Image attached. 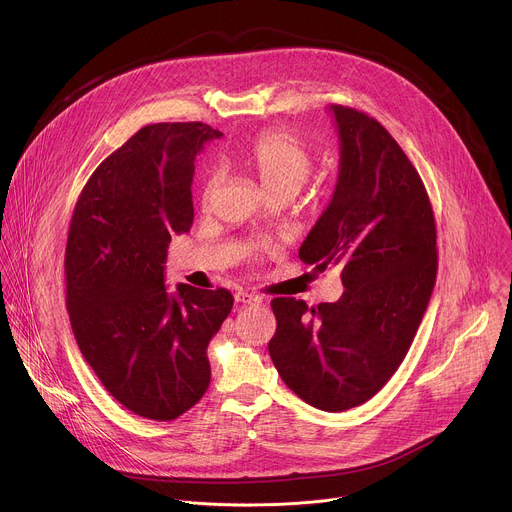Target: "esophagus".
<instances>
[{
  "label": "esophagus",
  "mask_w": 512,
  "mask_h": 512,
  "mask_svg": "<svg viewBox=\"0 0 512 512\" xmlns=\"http://www.w3.org/2000/svg\"><path fill=\"white\" fill-rule=\"evenodd\" d=\"M235 302L243 304V306H251V304H261V298L255 294H247V291H237Z\"/></svg>",
  "instance_id": "1"
}]
</instances>
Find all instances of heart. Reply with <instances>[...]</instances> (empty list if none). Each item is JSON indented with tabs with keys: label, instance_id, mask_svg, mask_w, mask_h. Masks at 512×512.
<instances>
[{
	"label": "heart",
	"instance_id": "1",
	"mask_svg": "<svg viewBox=\"0 0 512 512\" xmlns=\"http://www.w3.org/2000/svg\"><path fill=\"white\" fill-rule=\"evenodd\" d=\"M235 160H229L233 164ZM255 174L267 194L291 192L296 194L308 180L314 168V154L310 145L289 129H265L257 133L237 160ZM223 184V174L212 172L204 184L202 200L208 204Z\"/></svg>",
	"mask_w": 512,
	"mask_h": 512
}]
</instances>
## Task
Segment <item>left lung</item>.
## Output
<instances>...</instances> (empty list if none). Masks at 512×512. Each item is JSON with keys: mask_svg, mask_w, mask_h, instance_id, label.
<instances>
[{"mask_svg": "<svg viewBox=\"0 0 512 512\" xmlns=\"http://www.w3.org/2000/svg\"><path fill=\"white\" fill-rule=\"evenodd\" d=\"M330 113L338 182L300 259L318 271L338 265L344 294L312 308L271 300L269 356L300 399L336 413L377 395L403 362L435 285L437 235L423 180L391 133L352 107Z\"/></svg>", "mask_w": 512, "mask_h": 512, "instance_id": "8db88e82", "label": "left lung"}]
</instances>
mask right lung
<instances>
[{"instance_id":"1","label":"right lung","mask_w":512,"mask_h":512,"mask_svg":"<svg viewBox=\"0 0 512 512\" xmlns=\"http://www.w3.org/2000/svg\"><path fill=\"white\" fill-rule=\"evenodd\" d=\"M200 121L152 123L107 156L70 218L64 275L77 344L103 387L129 411L172 421L208 389L206 348L233 308L225 287L164 285L174 235L194 221Z\"/></svg>"}]
</instances>
